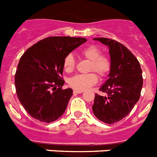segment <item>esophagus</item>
I'll use <instances>...</instances> for the list:
<instances>
[{
    "mask_svg": "<svg viewBox=\"0 0 157 157\" xmlns=\"http://www.w3.org/2000/svg\"><path fill=\"white\" fill-rule=\"evenodd\" d=\"M82 93H83V91H82V90H75L73 91V94H82Z\"/></svg>",
    "mask_w": 157,
    "mask_h": 157,
    "instance_id": "1",
    "label": "esophagus"
}]
</instances>
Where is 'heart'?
<instances>
[{"label": "heart", "instance_id": "obj_1", "mask_svg": "<svg viewBox=\"0 0 157 157\" xmlns=\"http://www.w3.org/2000/svg\"><path fill=\"white\" fill-rule=\"evenodd\" d=\"M81 55L90 61L89 71H94L101 77L109 74L112 67V63L105 55H101V49L97 45H90L83 48ZM75 67V59L73 54H67L63 59V68L67 72H71ZM98 82V76L94 72L88 74H79L69 79L68 84L75 90H85Z\"/></svg>", "mask_w": 157, "mask_h": 157}]
</instances>
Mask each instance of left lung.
<instances>
[{"mask_svg":"<svg viewBox=\"0 0 157 157\" xmlns=\"http://www.w3.org/2000/svg\"><path fill=\"white\" fill-rule=\"evenodd\" d=\"M94 39L109 47L112 67L109 79L100 88L107 95L95 94L93 112L99 120L112 124L125 118L139 100L142 71L137 58L123 44L105 37Z\"/></svg>","mask_w":157,"mask_h":157,"instance_id":"left-lung-1","label":"left lung"}]
</instances>
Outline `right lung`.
<instances>
[{"instance_id": "obj_1", "label": "right lung", "mask_w": 157, "mask_h": 157, "mask_svg": "<svg viewBox=\"0 0 157 157\" xmlns=\"http://www.w3.org/2000/svg\"><path fill=\"white\" fill-rule=\"evenodd\" d=\"M86 41L83 37H48L23 54L15 86L20 103L34 119L52 123L64 113L73 90L62 89L63 59Z\"/></svg>"}]
</instances>
